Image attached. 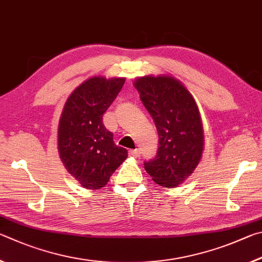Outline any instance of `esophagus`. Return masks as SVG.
Returning <instances> with one entry per match:
<instances>
[{"label":"esophagus","instance_id":"1","mask_svg":"<svg viewBox=\"0 0 262 262\" xmlns=\"http://www.w3.org/2000/svg\"><path fill=\"white\" fill-rule=\"evenodd\" d=\"M140 154H141L140 149H131V150H128V155H130V157H132V158H139Z\"/></svg>","mask_w":262,"mask_h":262}]
</instances>
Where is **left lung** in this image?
<instances>
[{
  "mask_svg": "<svg viewBox=\"0 0 262 262\" xmlns=\"http://www.w3.org/2000/svg\"><path fill=\"white\" fill-rule=\"evenodd\" d=\"M140 99L157 126V157L144 162L157 184L175 187L198 166L204 150V128L193 96L170 76H145L135 81Z\"/></svg>",
  "mask_w": 262,
  "mask_h": 262,
  "instance_id": "left-lung-1",
  "label": "left lung"
}]
</instances>
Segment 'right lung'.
<instances>
[{
	"label": "right lung",
	"mask_w": 262,
	"mask_h": 262,
	"mask_svg": "<svg viewBox=\"0 0 262 262\" xmlns=\"http://www.w3.org/2000/svg\"><path fill=\"white\" fill-rule=\"evenodd\" d=\"M125 78L92 77L69 96L58 123V153L64 167L80 184L98 190L127 158L114 143L102 117Z\"/></svg>",
	"instance_id": "add662e5"
}]
</instances>
